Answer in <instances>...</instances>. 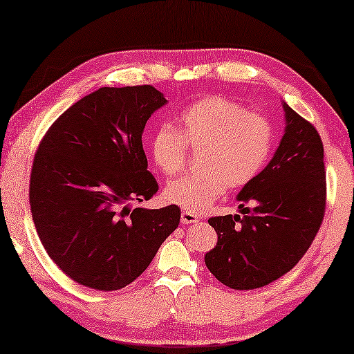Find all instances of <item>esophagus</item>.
I'll use <instances>...</instances> for the list:
<instances>
[{
  "label": "esophagus",
  "instance_id": "obj_1",
  "mask_svg": "<svg viewBox=\"0 0 354 354\" xmlns=\"http://www.w3.org/2000/svg\"><path fill=\"white\" fill-rule=\"evenodd\" d=\"M198 221H199L198 215H194V213H191V212H182V223L183 224H194Z\"/></svg>",
  "mask_w": 354,
  "mask_h": 354
}]
</instances>
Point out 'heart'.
Returning a JSON list of instances; mask_svg holds the SVG:
<instances>
[{"instance_id": "obj_1", "label": "heart", "mask_w": 354, "mask_h": 354, "mask_svg": "<svg viewBox=\"0 0 354 354\" xmlns=\"http://www.w3.org/2000/svg\"><path fill=\"white\" fill-rule=\"evenodd\" d=\"M274 129L263 114L248 111L239 102L207 95L191 103L178 118V131L161 124L150 138L155 165L166 176L180 174L188 148L202 149L199 167L171 182L166 199L191 213L207 210L225 187L240 188L256 178L273 149Z\"/></svg>"}]
</instances>
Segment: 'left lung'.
I'll return each instance as SVG.
<instances>
[{"mask_svg": "<svg viewBox=\"0 0 354 354\" xmlns=\"http://www.w3.org/2000/svg\"><path fill=\"white\" fill-rule=\"evenodd\" d=\"M286 133L265 169L236 196L240 215L213 216L216 246L205 265L224 286L252 290L279 279L308 252L326 207L322 138L283 103ZM246 203L252 207H245Z\"/></svg>", "mask_w": 354, "mask_h": 354, "instance_id": "left-lung-1", "label": "left lung"}]
</instances>
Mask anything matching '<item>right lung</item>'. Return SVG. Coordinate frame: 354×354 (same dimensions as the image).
Segmentation results:
<instances>
[{
	"label": "right lung",
	"mask_w": 354,
	"mask_h": 354,
	"mask_svg": "<svg viewBox=\"0 0 354 354\" xmlns=\"http://www.w3.org/2000/svg\"><path fill=\"white\" fill-rule=\"evenodd\" d=\"M166 98L153 86L100 88L64 111L32 161L30 204L50 259L81 286L119 290L146 271L180 208H131L153 198L142 131Z\"/></svg>",
	"instance_id": "1"
}]
</instances>
